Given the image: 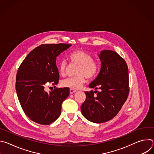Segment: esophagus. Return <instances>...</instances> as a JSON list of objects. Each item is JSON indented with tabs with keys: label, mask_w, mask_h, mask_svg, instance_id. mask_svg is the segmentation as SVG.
<instances>
[{
	"label": "esophagus",
	"mask_w": 154,
	"mask_h": 154,
	"mask_svg": "<svg viewBox=\"0 0 154 154\" xmlns=\"http://www.w3.org/2000/svg\"><path fill=\"white\" fill-rule=\"evenodd\" d=\"M77 92L76 90H70V94H73L74 93Z\"/></svg>",
	"instance_id": "obj_1"
}]
</instances>
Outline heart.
Segmentation results:
<instances>
[{
    "mask_svg": "<svg viewBox=\"0 0 154 154\" xmlns=\"http://www.w3.org/2000/svg\"><path fill=\"white\" fill-rule=\"evenodd\" d=\"M68 58L72 63L79 65V68L75 77L68 78L62 81L61 85L64 88L71 90H79L85 82V77L91 79L96 75L98 72L99 66L98 63L93 60V57L88 53L81 50H76L71 52ZM67 63L63 60L59 64V72L64 75Z\"/></svg>",
    "mask_w": 154,
    "mask_h": 154,
    "instance_id": "1",
    "label": "heart"
}]
</instances>
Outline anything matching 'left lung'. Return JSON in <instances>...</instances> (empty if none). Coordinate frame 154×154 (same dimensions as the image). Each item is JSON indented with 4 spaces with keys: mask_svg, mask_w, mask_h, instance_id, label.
Returning a JSON list of instances; mask_svg holds the SVG:
<instances>
[{
    "mask_svg": "<svg viewBox=\"0 0 154 154\" xmlns=\"http://www.w3.org/2000/svg\"><path fill=\"white\" fill-rule=\"evenodd\" d=\"M99 57L100 70L89 87L96 90L99 88L100 91L85 92L86 100L81 106L83 116L94 123L113 119L126 101L129 93L128 67L125 60L110 50L100 51Z\"/></svg>",
    "mask_w": 154,
    "mask_h": 154,
    "instance_id": "8db88e82",
    "label": "left lung"
}]
</instances>
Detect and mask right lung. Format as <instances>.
Returning <instances> with one entry per match:
<instances>
[{
    "mask_svg": "<svg viewBox=\"0 0 154 154\" xmlns=\"http://www.w3.org/2000/svg\"><path fill=\"white\" fill-rule=\"evenodd\" d=\"M71 46L62 43L40 45L28 54L18 69L16 90L19 101L25 114L38 124L48 125L58 119L62 102L69 94L68 88L48 93L45 87L49 83H58L57 57Z\"/></svg>",
    "mask_w": 154,
    "mask_h": 154,
    "instance_id": "1",
    "label": "right lung"
}]
</instances>
